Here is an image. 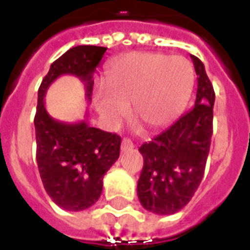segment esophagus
Here are the masks:
<instances>
[{"label":"esophagus","instance_id":"obj_1","mask_svg":"<svg viewBox=\"0 0 250 250\" xmlns=\"http://www.w3.org/2000/svg\"><path fill=\"white\" fill-rule=\"evenodd\" d=\"M132 148H133L132 141L128 140V139H123V140H122L121 149L123 150V152H125V150H129V149H132Z\"/></svg>","mask_w":250,"mask_h":250}]
</instances>
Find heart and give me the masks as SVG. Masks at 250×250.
I'll return each mask as SVG.
<instances>
[{
	"mask_svg": "<svg viewBox=\"0 0 250 250\" xmlns=\"http://www.w3.org/2000/svg\"><path fill=\"white\" fill-rule=\"evenodd\" d=\"M194 70L184 57L162 53H129L106 70V86L94 92L98 113L110 125H117L128 113L148 128L171 125L186 109L193 90Z\"/></svg>",
	"mask_w": 250,
	"mask_h": 250,
	"instance_id": "obj_1",
	"label": "heart"
}]
</instances>
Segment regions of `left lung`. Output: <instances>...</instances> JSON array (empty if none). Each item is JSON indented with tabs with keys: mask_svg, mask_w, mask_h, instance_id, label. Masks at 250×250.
<instances>
[{
	"mask_svg": "<svg viewBox=\"0 0 250 250\" xmlns=\"http://www.w3.org/2000/svg\"><path fill=\"white\" fill-rule=\"evenodd\" d=\"M190 58L198 76L194 107L139 148L144 166L137 196L144 209L160 215L178 213L190 201L209 156L215 93L204 63L197 57Z\"/></svg>",
	"mask_w": 250,
	"mask_h": 250,
	"instance_id": "1",
	"label": "left lung"
}]
</instances>
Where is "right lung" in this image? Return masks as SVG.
<instances>
[{
	"label": "right lung",
	"instance_id": "right-lung-1",
	"mask_svg": "<svg viewBox=\"0 0 250 250\" xmlns=\"http://www.w3.org/2000/svg\"><path fill=\"white\" fill-rule=\"evenodd\" d=\"M106 49L79 45L61 56L41 82L35 115L36 161L41 180L53 202L68 211L88 209L102 192L106 171L119 158L121 136L79 123L53 119L44 105L46 89L61 75L71 74L85 83L86 96L93 89V72Z\"/></svg>",
	"mask_w": 250,
	"mask_h": 250
}]
</instances>
